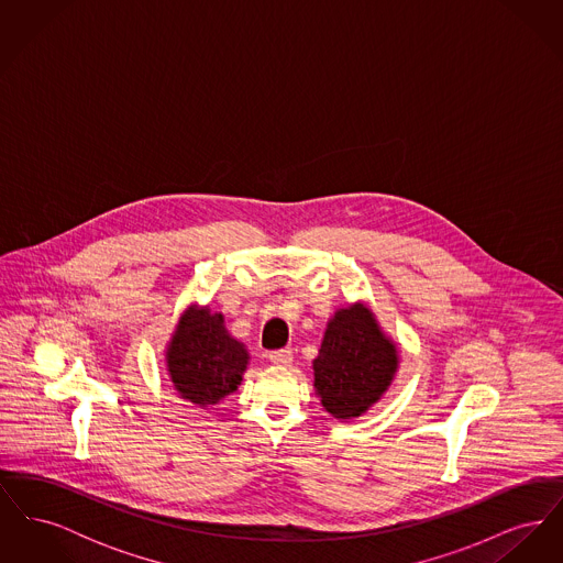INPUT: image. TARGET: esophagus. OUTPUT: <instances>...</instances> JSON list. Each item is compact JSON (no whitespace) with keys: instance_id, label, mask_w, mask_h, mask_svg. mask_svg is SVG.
I'll return each mask as SVG.
<instances>
[{"instance_id":"esophagus-1","label":"esophagus","mask_w":563,"mask_h":563,"mask_svg":"<svg viewBox=\"0 0 563 563\" xmlns=\"http://www.w3.org/2000/svg\"><path fill=\"white\" fill-rule=\"evenodd\" d=\"M269 363L278 367H289L294 363V352L291 350H272L268 354Z\"/></svg>"}]
</instances>
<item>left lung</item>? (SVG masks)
Listing matches in <instances>:
<instances>
[{"label": "left lung", "mask_w": 563, "mask_h": 563, "mask_svg": "<svg viewBox=\"0 0 563 563\" xmlns=\"http://www.w3.org/2000/svg\"><path fill=\"white\" fill-rule=\"evenodd\" d=\"M314 367L322 407L338 420L365 413L388 390L399 367L397 346L365 303L340 308L327 322Z\"/></svg>", "instance_id": "obj_1"}]
</instances>
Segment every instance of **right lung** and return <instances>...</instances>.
Listing matches in <instances>:
<instances>
[{
	"label": "right lung",
	"mask_w": 563,
	"mask_h": 563,
	"mask_svg": "<svg viewBox=\"0 0 563 563\" xmlns=\"http://www.w3.org/2000/svg\"><path fill=\"white\" fill-rule=\"evenodd\" d=\"M249 352L234 340L223 314L207 308H189L166 346V367L181 399L213 407L241 386Z\"/></svg>",
	"instance_id": "1"
}]
</instances>
